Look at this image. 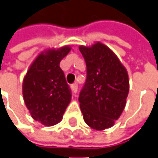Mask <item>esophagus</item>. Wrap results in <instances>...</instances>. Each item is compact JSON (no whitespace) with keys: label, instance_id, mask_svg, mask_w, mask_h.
<instances>
[{"label":"esophagus","instance_id":"esophagus-1","mask_svg":"<svg viewBox=\"0 0 158 158\" xmlns=\"http://www.w3.org/2000/svg\"><path fill=\"white\" fill-rule=\"evenodd\" d=\"M77 84H72L71 85V91L73 94H76L77 92Z\"/></svg>","mask_w":158,"mask_h":158}]
</instances>
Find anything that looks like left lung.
<instances>
[{
  "instance_id": "1",
  "label": "left lung",
  "mask_w": 158,
  "mask_h": 158,
  "mask_svg": "<svg viewBox=\"0 0 158 158\" xmlns=\"http://www.w3.org/2000/svg\"><path fill=\"white\" fill-rule=\"evenodd\" d=\"M87 66V79L79 94L86 124L102 131L114 125L126 106L129 78L114 52L101 42L80 45Z\"/></svg>"
}]
</instances>
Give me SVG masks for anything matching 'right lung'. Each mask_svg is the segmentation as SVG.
<instances>
[{
    "mask_svg": "<svg viewBox=\"0 0 158 158\" xmlns=\"http://www.w3.org/2000/svg\"><path fill=\"white\" fill-rule=\"evenodd\" d=\"M70 50L65 45L42 52L23 80V98L27 109L33 119L46 127L60 122L71 101V92L59 66Z\"/></svg>",
    "mask_w": 158,
    "mask_h": 158,
    "instance_id": "1",
    "label": "right lung"
}]
</instances>
